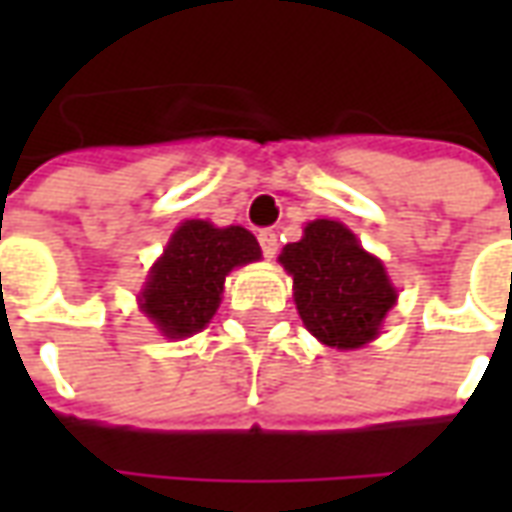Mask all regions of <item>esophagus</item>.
I'll return each instance as SVG.
<instances>
[{"instance_id": "obj_1", "label": "esophagus", "mask_w": 512, "mask_h": 512, "mask_svg": "<svg viewBox=\"0 0 512 512\" xmlns=\"http://www.w3.org/2000/svg\"><path fill=\"white\" fill-rule=\"evenodd\" d=\"M257 241H260V249H263V255L274 257L279 249V238L274 230H263V233L257 235Z\"/></svg>"}]
</instances>
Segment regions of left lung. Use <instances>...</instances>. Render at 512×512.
I'll use <instances>...</instances> for the list:
<instances>
[{
    "label": "left lung",
    "instance_id": "8db88e82",
    "mask_svg": "<svg viewBox=\"0 0 512 512\" xmlns=\"http://www.w3.org/2000/svg\"><path fill=\"white\" fill-rule=\"evenodd\" d=\"M279 263L293 277V299L301 321L329 348L354 351L381 332L397 290L384 263L362 249L343 222L315 219Z\"/></svg>",
    "mask_w": 512,
    "mask_h": 512
}]
</instances>
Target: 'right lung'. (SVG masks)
I'll use <instances>...</instances> for the list:
<instances>
[{"instance_id": "obj_1", "label": "right lung", "mask_w": 512, "mask_h": 512, "mask_svg": "<svg viewBox=\"0 0 512 512\" xmlns=\"http://www.w3.org/2000/svg\"><path fill=\"white\" fill-rule=\"evenodd\" d=\"M255 260H260V244L249 230L189 219L172 233L164 255L150 268L139 310L169 340L191 337L219 310L224 277Z\"/></svg>"}]
</instances>
